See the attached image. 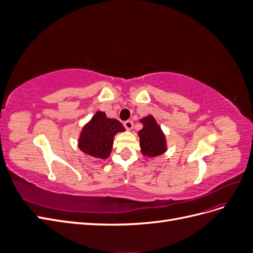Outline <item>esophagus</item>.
<instances>
[{"mask_svg": "<svg viewBox=\"0 0 253 253\" xmlns=\"http://www.w3.org/2000/svg\"><path fill=\"white\" fill-rule=\"evenodd\" d=\"M124 126L126 129H132L133 128V121L132 120H126L124 122Z\"/></svg>", "mask_w": 253, "mask_h": 253, "instance_id": "1", "label": "esophagus"}]
</instances>
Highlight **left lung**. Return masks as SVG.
Listing matches in <instances>:
<instances>
[{
  "mask_svg": "<svg viewBox=\"0 0 253 253\" xmlns=\"http://www.w3.org/2000/svg\"><path fill=\"white\" fill-rule=\"evenodd\" d=\"M140 122L143 124L142 129L138 133L142 154L149 157L162 155L167 150L166 138L162 128L153 116L145 117Z\"/></svg>",
  "mask_w": 253,
  "mask_h": 253,
  "instance_id": "left-lung-1",
  "label": "left lung"
}]
</instances>
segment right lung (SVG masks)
<instances>
[{
  "label": "right lung",
  "mask_w": 253,
  "mask_h": 253,
  "mask_svg": "<svg viewBox=\"0 0 253 253\" xmlns=\"http://www.w3.org/2000/svg\"><path fill=\"white\" fill-rule=\"evenodd\" d=\"M124 131V126L117 119L108 118L105 113L97 112L82 129L79 148L89 156L105 159L111 154L115 134Z\"/></svg>",
  "instance_id": "obj_1"
}]
</instances>
